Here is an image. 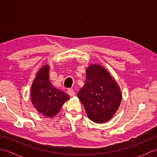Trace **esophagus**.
Returning <instances> with one entry per match:
<instances>
[{
    "mask_svg": "<svg viewBox=\"0 0 157 157\" xmlns=\"http://www.w3.org/2000/svg\"><path fill=\"white\" fill-rule=\"evenodd\" d=\"M67 94L71 96V97H73V96H74L75 94V91L73 90V89H68L67 90Z\"/></svg>",
    "mask_w": 157,
    "mask_h": 157,
    "instance_id": "esophagus-1",
    "label": "esophagus"
}]
</instances>
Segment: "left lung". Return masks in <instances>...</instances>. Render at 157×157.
<instances>
[{
    "label": "left lung",
    "mask_w": 157,
    "mask_h": 157,
    "mask_svg": "<svg viewBox=\"0 0 157 157\" xmlns=\"http://www.w3.org/2000/svg\"><path fill=\"white\" fill-rule=\"evenodd\" d=\"M86 83L78 92L88 118L94 123H105L117 111L122 99L119 85L101 65H89Z\"/></svg>",
    "instance_id": "left-lung-1"
}]
</instances>
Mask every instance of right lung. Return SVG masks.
Returning a JSON list of instances; mask_svg holds the SVG:
<instances>
[{
    "label": "right lung",
    "instance_id": "1",
    "mask_svg": "<svg viewBox=\"0 0 157 157\" xmlns=\"http://www.w3.org/2000/svg\"><path fill=\"white\" fill-rule=\"evenodd\" d=\"M32 105L39 113L52 118L59 112L69 96L55 88L49 80V65H46L36 74L31 88Z\"/></svg>",
    "mask_w": 157,
    "mask_h": 157
}]
</instances>
